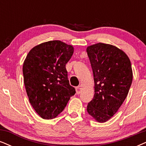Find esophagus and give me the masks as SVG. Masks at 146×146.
<instances>
[{
  "mask_svg": "<svg viewBox=\"0 0 146 146\" xmlns=\"http://www.w3.org/2000/svg\"><path fill=\"white\" fill-rule=\"evenodd\" d=\"M82 86H79L77 87V88H76V92H77V94H80L81 90H82Z\"/></svg>",
  "mask_w": 146,
  "mask_h": 146,
  "instance_id": "1",
  "label": "esophagus"
}]
</instances>
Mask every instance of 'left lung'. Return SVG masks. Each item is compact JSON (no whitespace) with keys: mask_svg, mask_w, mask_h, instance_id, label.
<instances>
[{"mask_svg":"<svg viewBox=\"0 0 146 146\" xmlns=\"http://www.w3.org/2000/svg\"><path fill=\"white\" fill-rule=\"evenodd\" d=\"M94 81V96L87 111L99 123L106 122L125 101L133 80L131 64L122 50L98 43L86 49Z\"/></svg>","mask_w":146,"mask_h":146,"instance_id":"obj_1","label":"left lung"}]
</instances>
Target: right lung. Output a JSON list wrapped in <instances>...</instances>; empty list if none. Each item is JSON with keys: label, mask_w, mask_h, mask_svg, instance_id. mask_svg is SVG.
<instances>
[{"label": "right lung", "mask_w": 146, "mask_h": 146, "mask_svg": "<svg viewBox=\"0 0 146 146\" xmlns=\"http://www.w3.org/2000/svg\"><path fill=\"white\" fill-rule=\"evenodd\" d=\"M73 51V46L60 40L48 41L34 46L24 60L23 82L27 96L42 119L56 118L75 94L65 67Z\"/></svg>", "instance_id": "obj_1"}]
</instances>
